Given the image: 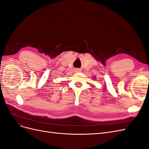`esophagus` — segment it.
Segmentation results:
<instances>
[{"label": "esophagus", "instance_id": "1", "mask_svg": "<svg viewBox=\"0 0 149 149\" xmlns=\"http://www.w3.org/2000/svg\"><path fill=\"white\" fill-rule=\"evenodd\" d=\"M81 71V70L80 69H78V68L75 69V72H76V73H78V72H80Z\"/></svg>", "mask_w": 149, "mask_h": 149}]
</instances>
